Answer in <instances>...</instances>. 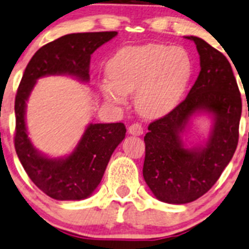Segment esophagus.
<instances>
[{"instance_id": "obj_1", "label": "esophagus", "mask_w": 249, "mask_h": 249, "mask_svg": "<svg viewBox=\"0 0 249 249\" xmlns=\"http://www.w3.org/2000/svg\"><path fill=\"white\" fill-rule=\"evenodd\" d=\"M127 130H129V134L134 135V136H140V135L143 134V127L142 125L139 124V123H136V124H131Z\"/></svg>"}]
</instances>
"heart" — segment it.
Listing matches in <instances>:
<instances>
[{
	"label": "heart",
	"mask_w": 249,
	"mask_h": 249,
	"mask_svg": "<svg viewBox=\"0 0 249 249\" xmlns=\"http://www.w3.org/2000/svg\"><path fill=\"white\" fill-rule=\"evenodd\" d=\"M194 70L193 57L182 47H127L109 60V82L102 83L101 92L113 105L124 104L125 94L135 92V106L143 117H164L182 101Z\"/></svg>",
	"instance_id": "1"
}]
</instances>
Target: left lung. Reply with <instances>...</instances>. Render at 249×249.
<instances>
[{
	"label": "left lung",
	"mask_w": 249,
	"mask_h": 249,
	"mask_svg": "<svg viewBox=\"0 0 249 249\" xmlns=\"http://www.w3.org/2000/svg\"><path fill=\"white\" fill-rule=\"evenodd\" d=\"M196 82L184 101L169 114L150 123L145 134L143 177L158 200L175 205L195 201L214 185L231 160L238 142L242 101L227 57L199 37ZM213 115L205 147L187 148L180 135L195 112Z\"/></svg>",
	"instance_id": "8db88e82"
}]
</instances>
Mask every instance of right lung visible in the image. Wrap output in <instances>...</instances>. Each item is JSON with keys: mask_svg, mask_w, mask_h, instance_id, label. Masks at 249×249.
Wrapping results in <instances>:
<instances>
[{"mask_svg": "<svg viewBox=\"0 0 249 249\" xmlns=\"http://www.w3.org/2000/svg\"><path fill=\"white\" fill-rule=\"evenodd\" d=\"M118 35L117 31L85 32L62 36L39 48L25 69L16 96V136L18 158L30 179L55 200H83L100 184L112 153L124 140L125 125L90 124L73 152L52 159L32 145L25 124L26 101L36 80L46 76L67 74L89 82L90 56Z\"/></svg>", "mask_w": 249, "mask_h": 249, "instance_id": "obj_1", "label": "right lung"}]
</instances>
